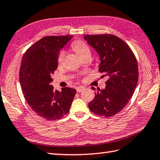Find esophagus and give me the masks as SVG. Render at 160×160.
I'll return each mask as SVG.
<instances>
[{"label": "esophagus", "mask_w": 160, "mask_h": 160, "mask_svg": "<svg viewBox=\"0 0 160 160\" xmlns=\"http://www.w3.org/2000/svg\"><path fill=\"white\" fill-rule=\"evenodd\" d=\"M84 89V88H82V87H78V88H76V91H77V92H81L82 91V90Z\"/></svg>", "instance_id": "obj_1"}]
</instances>
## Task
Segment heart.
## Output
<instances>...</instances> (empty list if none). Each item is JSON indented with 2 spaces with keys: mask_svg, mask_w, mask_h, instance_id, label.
Wrapping results in <instances>:
<instances>
[{
  "mask_svg": "<svg viewBox=\"0 0 160 160\" xmlns=\"http://www.w3.org/2000/svg\"><path fill=\"white\" fill-rule=\"evenodd\" d=\"M71 48L79 57H82L86 54H90V49L89 46L86 43L80 40H77L72 42L71 44ZM65 52L64 50H61L59 56H58V63H61L64 58Z\"/></svg>",
  "mask_w": 160,
  "mask_h": 160,
  "instance_id": "obj_1",
  "label": "heart"
}]
</instances>
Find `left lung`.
I'll return each mask as SVG.
<instances>
[{
    "label": "left lung",
    "instance_id": "8db88e82",
    "mask_svg": "<svg viewBox=\"0 0 160 160\" xmlns=\"http://www.w3.org/2000/svg\"><path fill=\"white\" fill-rule=\"evenodd\" d=\"M84 38L99 55L102 77H109L105 89L96 91L89 108L96 115L112 117L132 97L138 79L137 61L129 46L114 35H84Z\"/></svg>",
    "mask_w": 160,
    "mask_h": 160
}]
</instances>
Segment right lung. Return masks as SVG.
<instances>
[{"label": "right lung", "mask_w": 160, "mask_h": 160, "mask_svg": "<svg viewBox=\"0 0 160 160\" xmlns=\"http://www.w3.org/2000/svg\"><path fill=\"white\" fill-rule=\"evenodd\" d=\"M72 36L42 38L26 51L19 70L22 93L31 109L48 120H56L68 114L76 90L64 88L54 91L50 85L52 74L58 67L59 50Z\"/></svg>", "instance_id": "right-lung-1"}]
</instances>
